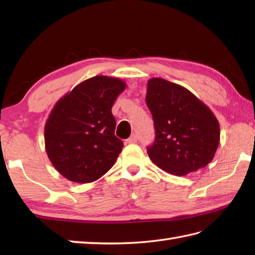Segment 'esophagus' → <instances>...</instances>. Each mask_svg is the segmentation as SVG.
<instances>
[{"label": "esophagus", "mask_w": 255, "mask_h": 255, "mask_svg": "<svg viewBox=\"0 0 255 255\" xmlns=\"http://www.w3.org/2000/svg\"><path fill=\"white\" fill-rule=\"evenodd\" d=\"M127 143H136L137 142V136L136 134H132V136L129 137L127 140H126Z\"/></svg>", "instance_id": "1"}]
</instances>
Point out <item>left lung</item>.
Returning <instances> with one entry per match:
<instances>
[{
  "instance_id": "1",
  "label": "left lung",
  "mask_w": 255,
  "mask_h": 255,
  "mask_svg": "<svg viewBox=\"0 0 255 255\" xmlns=\"http://www.w3.org/2000/svg\"><path fill=\"white\" fill-rule=\"evenodd\" d=\"M148 108L155 129L149 158L177 176L205 167L214 159L220 127L210 108L182 85L161 78L148 81Z\"/></svg>"
}]
</instances>
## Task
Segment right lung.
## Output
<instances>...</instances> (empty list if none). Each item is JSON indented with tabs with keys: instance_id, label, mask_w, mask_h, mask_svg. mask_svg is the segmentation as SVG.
Here are the masks:
<instances>
[{
	"instance_id": "right-lung-1",
	"label": "right lung",
	"mask_w": 255,
	"mask_h": 255,
	"mask_svg": "<svg viewBox=\"0 0 255 255\" xmlns=\"http://www.w3.org/2000/svg\"><path fill=\"white\" fill-rule=\"evenodd\" d=\"M123 80L96 75L61 97L45 125V145L55 169L69 181L91 183L115 164L124 143L115 136L112 107Z\"/></svg>"
}]
</instances>
